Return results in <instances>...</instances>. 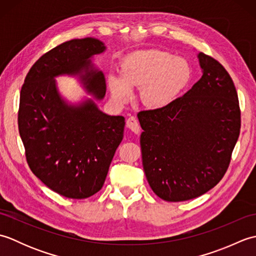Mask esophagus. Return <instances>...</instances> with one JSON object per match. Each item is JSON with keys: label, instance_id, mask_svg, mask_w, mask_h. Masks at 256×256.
Masks as SVG:
<instances>
[{"label": "esophagus", "instance_id": "esophagus-1", "mask_svg": "<svg viewBox=\"0 0 256 256\" xmlns=\"http://www.w3.org/2000/svg\"><path fill=\"white\" fill-rule=\"evenodd\" d=\"M126 126H128L130 130H131V131H133L135 134H138L140 131L138 121V118H135V116H130V118L126 120Z\"/></svg>", "mask_w": 256, "mask_h": 256}]
</instances>
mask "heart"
<instances>
[{"mask_svg": "<svg viewBox=\"0 0 256 256\" xmlns=\"http://www.w3.org/2000/svg\"><path fill=\"white\" fill-rule=\"evenodd\" d=\"M190 77L192 69L184 58L150 50L125 57L120 64V76H110L108 84L118 102H128L132 98L133 88H140V99L145 106L162 108L180 94Z\"/></svg>", "mask_w": 256, "mask_h": 256, "instance_id": "heart-1", "label": "heart"}]
</instances>
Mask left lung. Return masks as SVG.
<instances>
[{
    "instance_id": "1",
    "label": "left lung",
    "mask_w": 256,
    "mask_h": 256,
    "mask_svg": "<svg viewBox=\"0 0 256 256\" xmlns=\"http://www.w3.org/2000/svg\"><path fill=\"white\" fill-rule=\"evenodd\" d=\"M202 77L170 104L138 113L140 150L152 190L165 201L194 199L224 178L241 128L234 84L222 64L199 52Z\"/></svg>"
}]
</instances>
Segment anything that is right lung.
<instances>
[{
  "label": "right lung",
  "mask_w": 256,
  "mask_h": 256,
  "mask_svg": "<svg viewBox=\"0 0 256 256\" xmlns=\"http://www.w3.org/2000/svg\"><path fill=\"white\" fill-rule=\"evenodd\" d=\"M106 50L94 38L72 40L32 64L20 89L18 131L32 174L52 192L86 199L102 188L114 153L122 142L125 118L102 113L94 102L68 106L54 77L81 74L98 99L106 94L104 76L90 57Z\"/></svg>",
  "instance_id": "right-lung-1"
}]
</instances>
